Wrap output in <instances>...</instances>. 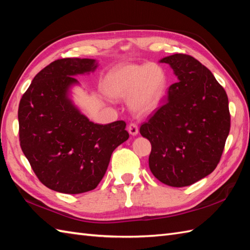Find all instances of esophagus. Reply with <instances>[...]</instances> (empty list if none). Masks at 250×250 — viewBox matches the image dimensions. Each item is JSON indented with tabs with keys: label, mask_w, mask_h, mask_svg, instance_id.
<instances>
[{
	"label": "esophagus",
	"mask_w": 250,
	"mask_h": 250,
	"mask_svg": "<svg viewBox=\"0 0 250 250\" xmlns=\"http://www.w3.org/2000/svg\"><path fill=\"white\" fill-rule=\"evenodd\" d=\"M127 131L131 135L133 136H136L138 134V126L136 124H130L129 126H127Z\"/></svg>",
	"instance_id": "34e87169"
}]
</instances>
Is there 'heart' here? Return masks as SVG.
I'll return each mask as SVG.
<instances>
[{
  "mask_svg": "<svg viewBox=\"0 0 250 250\" xmlns=\"http://www.w3.org/2000/svg\"><path fill=\"white\" fill-rule=\"evenodd\" d=\"M106 94L116 99L129 98L132 111L146 115L158 108L166 92V77L154 63H126L112 69L105 78Z\"/></svg>",
  "mask_w": 250,
  "mask_h": 250,
  "instance_id": "heart-1",
  "label": "heart"
}]
</instances>
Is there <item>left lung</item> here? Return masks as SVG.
I'll return each instance as SVG.
<instances>
[{
  "label": "left lung",
  "instance_id": "obj_1",
  "mask_svg": "<svg viewBox=\"0 0 250 250\" xmlns=\"http://www.w3.org/2000/svg\"><path fill=\"white\" fill-rule=\"evenodd\" d=\"M160 62L168 63L179 81L139 132L151 143L153 176L169 187H188L210 175L222 158L230 131L228 97L193 56L173 54Z\"/></svg>",
  "mask_w": 250,
  "mask_h": 250
}]
</instances>
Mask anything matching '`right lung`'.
I'll use <instances>...</instances> for the list:
<instances>
[{
  "label": "right lung",
  "mask_w": 250,
  "mask_h": 250,
  "mask_svg": "<svg viewBox=\"0 0 250 250\" xmlns=\"http://www.w3.org/2000/svg\"><path fill=\"white\" fill-rule=\"evenodd\" d=\"M97 67L91 59L57 60L36 74L20 100L22 151L40 182L60 193L95 189L113 151L129 138L125 121L95 124L71 100L75 75Z\"/></svg>",
  "instance_id": "add662e5"
}]
</instances>
